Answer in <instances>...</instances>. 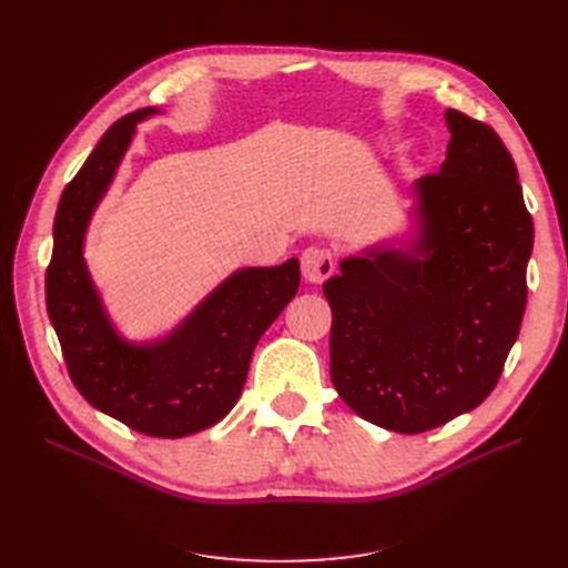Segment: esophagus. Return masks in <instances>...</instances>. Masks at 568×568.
Listing matches in <instances>:
<instances>
[{
  "instance_id": "1",
  "label": "esophagus",
  "mask_w": 568,
  "mask_h": 568,
  "mask_svg": "<svg viewBox=\"0 0 568 568\" xmlns=\"http://www.w3.org/2000/svg\"><path fill=\"white\" fill-rule=\"evenodd\" d=\"M301 267L305 282L322 284L324 280H329L336 270V253L322 246L305 248L301 255Z\"/></svg>"
}]
</instances>
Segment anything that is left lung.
Segmentation results:
<instances>
[{"instance_id": "8db88e82", "label": "left lung", "mask_w": 568, "mask_h": 568, "mask_svg": "<svg viewBox=\"0 0 568 568\" xmlns=\"http://www.w3.org/2000/svg\"><path fill=\"white\" fill-rule=\"evenodd\" d=\"M440 173L417 180L412 253L372 248L341 261L332 305V382L355 415L422 434L484 403L526 311L532 220L497 132L445 111Z\"/></svg>"}]
</instances>
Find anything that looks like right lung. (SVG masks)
I'll return each instance as SVG.
<instances>
[{"mask_svg":"<svg viewBox=\"0 0 568 568\" xmlns=\"http://www.w3.org/2000/svg\"><path fill=\"white\" fill-rule=\"evenodd\" d=\"M151 113L159 111L120 118L65 184L44 291L68 374L82 398L134 432L182 438L213 426L234 407L255 343L296 296L301 267L291 257L277 267L234 272L173 334L149 346H132L113 332L82 261V242L136 123Z\"/></svg>","mask_w":568,"mask_h":568,"instance_id":"add662e5","label":"right lung"}]
</instances>
